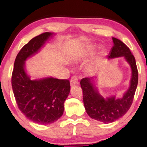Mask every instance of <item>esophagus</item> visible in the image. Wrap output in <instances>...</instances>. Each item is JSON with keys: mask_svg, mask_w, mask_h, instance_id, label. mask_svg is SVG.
<instances>
[{"mask_svg": "<svg viewBox=\"0 0 147 147\" xmlns=\"http://www.w3.org/2000/svg\"><path fill=\"white\" fill-rule=\"evenodd\" d=\"M78 84V79H77L75 76H74V77H72L71 79H70V85H71V86H72L76 85V84Z\"/></svg>", "mask_w": 147, "mask_h": 147, "instance_id": "1", "label": "esophagus"}]
</instances>
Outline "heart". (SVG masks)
<instances>
[{"mask_svg": "<svg viewBox=\"0 0 147 147\" xmlns=\"http://www.w3.org/2000/svg\"><path fill=\"white\" fill-rule=\"evenodd\" d=\"M94 49V45H88L86 47V51L87 52H92V50H93Z\"/></svg>", "mask_w": 147, "mask_h": 147, "instance_id": "obj_1", "label": "heart"}]
</instances>
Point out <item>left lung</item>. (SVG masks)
<instances>
[{
    "mask_svg": "<svg viewBox=\"0 0 147 147\" xmlns=\"http://www.w3.org/2000/svg\"><path fill=\"white\" fill-rule=\"evenodd\" d=\"M113 46L107 56L108 59L124 57L129 63L131 70L129 87L121 98H117L115 95L104 97L99 92L95 78L82 79L80 85L83 90L84 104L89 117L95 120L109 124L122 117L129 111L132 104L135 92L138 82V72L135 57L129 48L117 38H112Z\"/></svg>",
    "mask_w": 147,
    "mask_h": 147,
    "instance_id": "1",
    "label": "left lung"
}]
</instances>
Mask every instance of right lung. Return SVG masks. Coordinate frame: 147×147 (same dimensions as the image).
Returning a JSON list of instances; mask_svg holds the SVG:
<instances>
[{
    "mask_svg": "<svg viewBox=\"0 0 147 147\" xmlns=\"http://www.w3.org/2000/svg\"><path fill=\"white\" fill-rule=\"evenodd\" d=\"M55 33L45 32L31 39L22 48L14 61L11 86L18 109L30 120L49 124L61 117L64 102L70 93V82L52 77L32 79L25 61L38 53Z\"/></svg>",
    "mask_w": 147,
    "mask_h": 147,
    "instance_id": "1",
    "label": "right lung"
}]
</instances>
